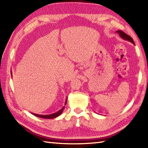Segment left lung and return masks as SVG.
Listing matches in <instances>:
<instances>
[{
    "instance_id": "obj_1",
    "label": "left lung",
    "mask_w": 148,
    "mask_h": 148,
    "mask_svg": "<svg viewBox=\"0 0 148 148\" xmlns=\"http://www.w3.org/2000/svg\"><path fill=\"white\" fill-rule=\"evenodd\" d=\"M116 32L117 34H119V35L122 39H124V40H127V41H130L135 45L134 42V41H133V39L130 36L127 35V34H125L124 32H123L122 31H120V30L117 31Z\"/></svg>"
}]
</instances>
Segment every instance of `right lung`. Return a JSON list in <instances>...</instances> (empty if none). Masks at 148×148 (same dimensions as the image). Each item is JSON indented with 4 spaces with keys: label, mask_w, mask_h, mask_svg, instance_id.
Instances as JSON below:
<instances>
[{
    "label": "right lung",
    "mask_w": 148,
    "mask_h": 148,
    "mask_svg": "<svg viewBox=\"0 0 148 148\" xmlns=\"http://www.w3.org/2000/svg\"><path fill=\"white\" fill-rule=\"evenodd\" d=\"M11 74H12V72H11ZM66 102H67V98L66 99V101H65V103H64V105H66ZM64 107H63L62 109L60 110L59 111H58L57 112L52 114H49V115H39V114H34V113H31V114L34 115L35 116L38 117H41V118H43V119H53V118H55L58 116H59L62 113V112L64 110Z\"/></svg>",
    "instance_id": "add662e5"
}]
</instances>
